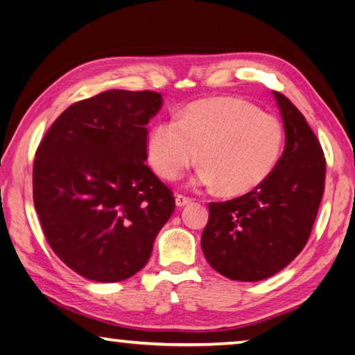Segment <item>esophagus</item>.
Here are the masks:
<instances>
[{
    "label": "esophagus",
    "instance_id": "1",
    "mask_svg": "<svg viewBox=\"0 0 355 355\" xmlns=\"http://www.w3.org/2000/svg\"><path fill=\"white\" fill-rule=\"evenodd\" d=\"M192 202V200L189 197H184V196H175V205L177 208H184L186 205H189Z\"/></svg>",
    "mask_w": 355,
    "mask_h": 355
}]
</instances>
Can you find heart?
Instances as JSON below:
<instances>
[{
    "mask_svg": "<svg viewBox=\"0 0 355 355\" xmlns=\"http://www.w3.org/2000/svg\"><path fill=\"white\" fill-rule=\"evenodd\" d=\"M282 146L278 118L243 99L222 96L194 102L178 121L158 122L149 137V159L158 175L171 182L196 163L200 152L205 164L194 184L243 194L272 173Z\"/></svg>",
    "mask_w": 355,
    "mask_h": 355,
    "instance_id": "heart-1",
    "label": "heart"
}]
</instances>
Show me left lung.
<instances>
[{
	"label": "left lung",
	"mask_w": 355,
	"mask_h": 355,
	"mask_svg": "<svg viewBox=\"0 0 355 355\" xmlns=\"http://www.w3.org/2000/svg\"><path fill=\"white\" fill-rule=\"evenodd\" d=\"M286 147L272 173L242 197L209 203L202 250L209 266L233 281L270 278L301 253L324 191L326 159L302 113L273 92Z\"/></svg>",
	"instance_id": "1"
}]
</instances>
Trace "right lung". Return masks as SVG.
<instances>
[{
    "instance_id": "obj_1",
    "label": "right lung",
    "mask_w": 355,
    "mask_h": 355,
    "mask_svg": "<svg viewBox=\"0 0 355 355\" xmlns=\"http://www.w3.org/2000/svg\"><path fill=\"white\" fill-rule=\"evenodd\" d=\"M155 92L108 89L69 105L34 161V205L49 247L83 278L119 282L143 268L175 200L144 161Z\"/></svg>"
}]
</instances>
